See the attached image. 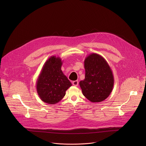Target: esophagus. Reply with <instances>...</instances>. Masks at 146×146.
<instances>
[{"instance_id":"1","label":"esophagus","mask_w":146,"mask_h":146,"mask_svg":"<svg viewBox=\"0 0 146 146\" xmlns=\"http://www.w3.org/2000/svg\"><path fill=\"white\" fill-rule=\"evenodd\" d=\"M72 84H73V85L77 86L78 85V84H79V82H78V80H75V81H74L72 82Z\"/></svg>"}]
</instances>
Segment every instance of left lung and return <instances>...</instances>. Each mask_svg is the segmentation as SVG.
Returning <instances> with one entry per match:
<instances>
[{
	"instance_id": "obj_1",
	"label": "left lung",
	"mask_w": 146,
	"mask_h": 146,
	"mask_svg": "<svg viewBox=\"0 0 146 146\" xmlns=\"http://www.w3.org/2000/svg\"><path fill=\"white\" fill-rule=\"evenodd\" d=\"M85 79L79 82L84 96L92 102H100L111 94L114 84L112 70L104 58L97 53L84 60Z\"/></svg>"
}]
</instances>
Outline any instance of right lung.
I'll return each mask as SVG.
<instances>
[{"instance_id": "add662e5", "label": "right lung", "mask_w": 146, "mask_h": 146, "mask_svg": "<svg viewBox=\"0 0 146 146\" xmlns=\"http://www.w3.org/2000/svg\"><path fill=\"white\" fill-rule=\"evenodd\" d=\"M62 61L55 56L49 57L42 67L36 81V90L42 101L54 104L59 102L72 85L61 70Z\"/></svg>"}]
</instances>
